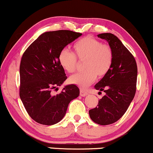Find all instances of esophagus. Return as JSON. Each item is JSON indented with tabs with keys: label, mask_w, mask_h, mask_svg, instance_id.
Segmentation results:
<instances>
[{
	"label": "esophagus",
	"mask_w": 153,
	"mask_h": 153,
	"mask_svg": "<svg viewBox=\"0 0 153 153\" xmlns=\"http://www.w3.org/2000/svg\"><path fill=\"white\" fill-rule=\"evenodd\" d=\"M80 95H81L82 97H85L86 96V95H88V93L87 91H85V90H82V89H80Z\"/></svg>",
	"instance_id": "obj_1"
}]
</instances>
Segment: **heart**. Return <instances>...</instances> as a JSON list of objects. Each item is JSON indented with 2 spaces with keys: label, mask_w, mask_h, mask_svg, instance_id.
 Listing matches in <instances>:
<instances>
[{
  "label": "heart",
  "mask_w": 153,
  "mask_h": 153,
  "mask_svg": "<svg viewBox=\"0 0 153 153\" xmlns=\"http://www.w3.org/2000/svg\"><path fill=\"white\" fill-rule=\"evenodd\" d=\"M74 54L67 50H62L59 55V62L68 73H74L78 60H84V71L70 77L69 82L81 88H85L95 81L96 77H104L111 68L113 52L110 45L91 36L82 38L73 45Z\"/></svg>",
  "instance_id": "b5f03b06"
}]
</instances>
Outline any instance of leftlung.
Segmentation results:
<instances>
[{"label": "left lung", "instance_id": "left-lung-1", "mask_svg": "<svg viewBox=\"0 0 153 153\" xmlns=\"http://www.w3.org/2000/svg\"><path fill=\"white\" fill-rule=\"evenodd\" d=\"M106 40L113 50V62L110 70L95 85L105 95L96 108L89 110L92 120L101 126L113 124L126 113L136 92L137 68L132 53L112 33L97 35Z\"/></svg>", "mask_w": 153, "mask_h": 153}]
</instances>
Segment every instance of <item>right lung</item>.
Segmentation results:
<instances>
[{
    "mask_svg": "<svg viewBox=\"0 0 153 153\" xmlns=\"http://www.w3.org/2000/svg\"><path fill=\"white\" fill-rule=\"evenodd\" d=\"M82 36L80 33L60 30L41 34L25 50L20 65L19 95L27 113L37 123L51 126L63 118L70 102L78 97L75 85H66L54 95L67 79L59 62L66 45Z\"/></svg>",
    "mask_w": 153,
    "mask_h": 153,
    "instance_id": "obj_1",
    "label": "right lung"
}]
</instances>
